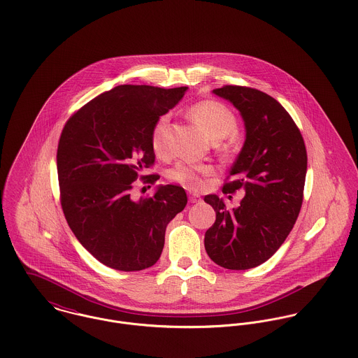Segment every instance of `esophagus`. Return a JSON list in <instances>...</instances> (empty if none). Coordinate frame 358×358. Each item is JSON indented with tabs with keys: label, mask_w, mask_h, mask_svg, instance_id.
<instances>
[{
	"label": "esophagus",
	"mask_w": 358,
	"mask_h": 358,
	"mask_svg": "<svg viewBox=\"0 0 358 358\" xmlns=\"http://www.w3.org/2000/svg\"><path fill=\"white\" fill-rule=\"evenodd\" d=\"M189 201H190L192 204H197V203H201V197L197 196V194H190V196H189Z\"/></svg>",
	"instance_id": "1"
}]
</instances>
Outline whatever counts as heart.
Masks as SVG:
<instances>
[{
  "label": "heart",
  "instance_id": "b5f03b06",
  "mask_svg": "<svg viewBox=\"0 0 358 358\" xmlns=\"http://www.w3.org/2000/svg\"><path fill=\"white\" fill-rule=\"evenodd\" d=\"M190 118L213 141L220 142L233 135L238 128V120L233 110L224 103L217 101H204L194 104L189 110ZM169 115H161L152 129V148L157 154L165 152V131ZM213 173L209 165H194L187 162H178L169 171V179L182 185L189 190H200L204 186L205 176Z\"/></svg>",
  "mask_w": 358,
  "mask_h": 358
}]
</instances>
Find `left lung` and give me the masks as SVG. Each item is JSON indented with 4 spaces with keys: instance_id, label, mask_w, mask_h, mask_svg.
Masks as SVG:
<instances>
[{
    "instance_id": "obj_1",
    "label": "left lung",
    "mask_w": 358,
    "mask_h": 358,
    "mask_svg": "<svg viewBox=\"0 0 358 358\" xmlns=\"http://www.w3.org/2000/svg\"><path fill=\"white\" fill-rule=\"evenodd\" d=\"M213 94L233 103L245 124V142L223 185V193L244 189L240 206L227 209L215 194L204 201L216 212L205 233L208 256L230 270L252 268L282 245L303 203L306 146L288 111L270 95L224 85Z\"/></svg>"
}]
</instances>
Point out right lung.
Segmentation results:
<instances>
[{
	"mask_svg": "<svg viewBox=\"0 0 358 358\" xmlns=\"http://www.w3.org/2000/svg\"><path fill=\"white\" fill-rule=\"evenodd\" d=\"M187 87L118 85L77 110L66 122L56 154L60 204L81 245L107 267L138 271L159 259L166 224L185 209L183 187L159 186L135 201L134 182L154 164L155 121Z\"/></svg>",
	"mask_w": 358,
	"mask_h": 358,
	"instance_id": "right-lung-1",
	"label": "right lung"
}]
</instances>
